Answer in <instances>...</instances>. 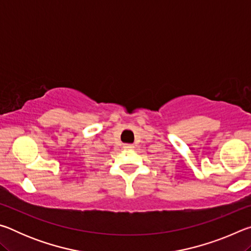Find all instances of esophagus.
<instances>
[{
	"label": "esophagus",
	"mask_w": 251,
	"mask_h": 251,
	"mask_svg": "<svg viewBox=\"0 0 251 251\" xmlns=\"http://www.w3.org/2000/svg\"><path fill=\"white\" fill-rule=\"evenodd\" d=\"M123 147H124L125 150H131V148H134V146L131 145V144H125V145Z\"/></svg>",
	"instance_id": "1"
}]
</instances>
